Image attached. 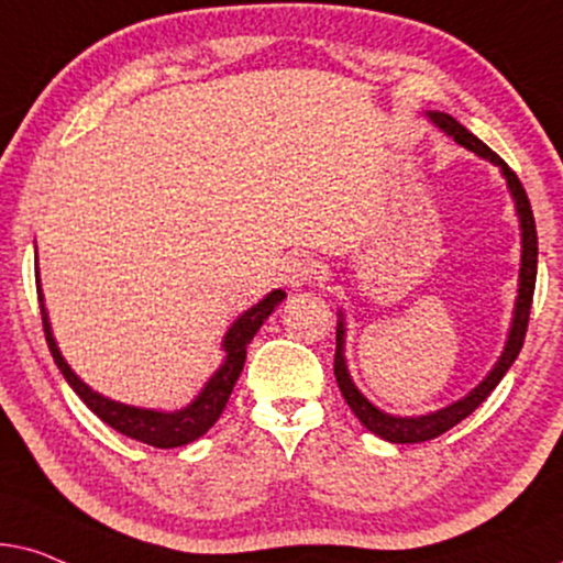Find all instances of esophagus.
I'll return each mask as SVG.
<instances>
[{
    "label": "esophagus",
    "instance_id": "1",
    "mask_svg": "<svg viewBox=\"0 0 563 563\" xmlns=\"http://www.w3.org/2000/svg\"><path fill=\"white\" fill-rule=\"evenodd\" d=\"M319 275V262H313L311 257H294L283 267V280H286L288 288H303L309 286L311 280H317Z\"/></svg>",
    "mask_w": 563,
    "mask_h": 563
}]
</instances>
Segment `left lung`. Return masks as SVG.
Returning a JSON list of instances; mask_svg holds the SVG:
<instances>
[{
  "instance_id": "1",
  "label": "left lung",
  "mask_w": 563,
  "mask_h": 563,
  "mask_svg": "<svg viewBox=\"0 0 563 563\" xmlns=\"http://www.w3.org/2000/svg\"><path fill=\"white\" fill-rule=\"evenodd\" d=\"M427 118H430L440 131H445L448 136L455 141V144L466 146L468 152L478 154L482 159H489L492 164H497V167L501 169V175H505L509 195H512V200H515L517 219H520V231H522L520 283H517L512 324H509L505 350H501V355H499L497 363H494L489 376H486L476 388H471V391L463 396V399L448 404V407L438 409V411H430V415H422V417H394V415H388V411H380L378 407H373V404L357 391V386L352 384V378H350L347 360H344V319H342V311H340V321H336V350H334L336 386H340L344 401H347V407L355 411V417L360 419V422H363L365 430H371L373 434H378V438L388 440V443H401V445L404 443H424V440H432V438H438V434L448 432L451 427L463 422V419H466L476 407H482V404L486 401V396H489L494 388H497L499 380L505 378V373L509 371V365H512L515 357L520 355L522 342H526L530 303H533L536 273H538L536 219H533V211H530V200L526 195V187H522V183L517 179L515 172L509 169L507 164L501 162L499 156L484 144V141H478L468 129H463V125L453 115H448V112L430 110V112H427Z\"/></svg>"
}]
</instances>
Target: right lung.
<instances>
[{"label":"right lung","instance_id":"add662e5","mask_svg":"<svg viewBox=\"0 0 563 563\" xmlns=\"http://www.w3.org/2000/svg\"><path fill=\"white\" fill-rule=\"evenodd\" d=\"M37 283V301H41V317H43V332H46V342L51 355H54V363L58 371L64 373L66 384H69L81 401L87 404L89 409L95 411L97 417L102 419L104 424H110L112 430H118L125 438L139 440V443L154 445V448H179L198 440L200 434H206L216 424V419L221 417L223 407H227L231 391H234V384L239 373L244 368L246 360V344L252 342V336L257 334L269 313L275 311V306L286 298V290H269V294L262 298L260 303H254L250 311H244L231 329L223 336V357L221 368L208 378V384L200 388V394L187 404V407L177 411H156V409H141L131 407V404L112 401L108 396L97 394L89 388L85 380H81L77 373L69 368L62 350L54 340V332H51V321L46 303H43V290H41V275H35Z\"/></svg>","mask_w":563,"mask_h":563}]
</instances>
